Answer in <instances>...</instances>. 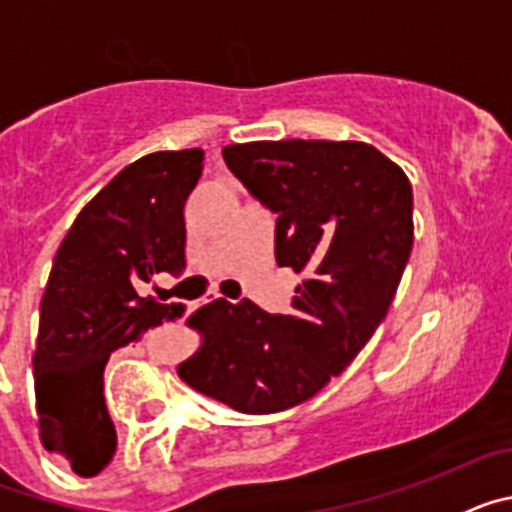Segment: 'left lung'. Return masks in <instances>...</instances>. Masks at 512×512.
<instances>
[{
  "mask_svg": "<svg viewBox=\"0 0 512 512\" xmlns=\"http://www.w3.org/2000/svg\"><path fill=\"white\" fill-rule=\"evenodd\" d=\"M228 169L277 212V264L302 274L292 312L215 300L187 320L200 348L179 377L251 415L318 395L384 320L413 251V187L359 140H256L223 148Z\"/></svg>",
  "mask_w": 512,
  "mask_h": 512,
  "instance_id": "obj_1",
  "label": "left lung"
}]
</instances>
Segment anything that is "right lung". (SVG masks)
Here are the masks:
<instances>
[{"instance_id": "1", "label": "right lung", "mask_w": 512, "mask_h": 512, "mask_svg": "<svg viewBox=\"0 0 512 512\" xmlns=\"http://www.w3.org/2000/svg\"><path fill=\"white\" fill-rule=\"evenodd\" d=\"M205 153L158 151L125 166L63 238L40 302L35 402L40 441L94 477L112 461L117 433L104 405V366L115 348L184 315L179 302L138 297L153 274L184 269V202Z\"/></svg>"}]
</instances>
